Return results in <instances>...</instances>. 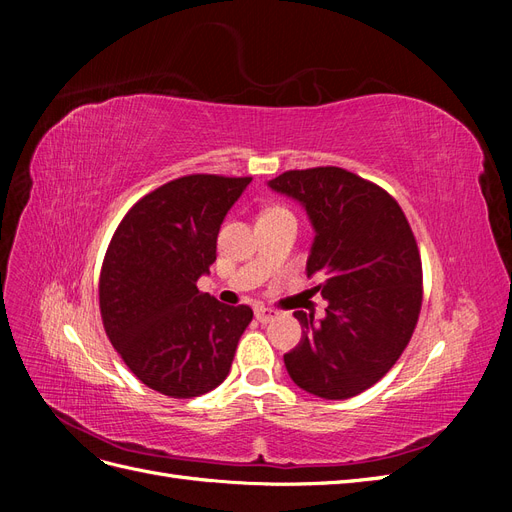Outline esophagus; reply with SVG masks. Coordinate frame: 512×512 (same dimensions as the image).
Segmentation results:
<instances>
[{"label": "esophagus", "instance_id": "obj_1", "mask_svg": "<svg viewBox=\"0 0 512 512\" xmlns=\"http://www.w3.org/2000/svg\"><path fill=\"white\" fill-rule=\"evenodd\" d=\"M275 316H277L275 309H269V307H258V309H256V320H258V322H269V320H273Z\"/></svg>", "mask_w": 512, "mask_h": 512}]
</instances>
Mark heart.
I'll return each instance as SVG.
<instances>
[{
  "instance_id": "heart-1",
  "label": "heart",
  "mask_w": 512,
  "mask_h": 512,
  "mask_svg": "<svg viewBox=\"0 0 512 512\" xmlns=\"http://www.w3.org/2000/svg\"><path fill=\"white\" fill-rule=\"evenodd\" d=\"M277 209H280V207H277Z\"/></svg>"
}]
</instances>
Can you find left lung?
<instances>
[{"mask_svg":"<svg viewBox=\"0 0 512 512\" xmlns=\"http://www.w3.org/2000/svg\"><path fill=\"white\" fill-rule=\"evenodd\" d=\"M297 198L316 228L307 277L327 316L294 312L303 335L284 354L294 384L322 399L374 386L406 350L423 305V265L397 200L339 166L286 170L269 181Z\"/></svg>","mask_w":512,"mask_h":512,"instance_id":"obj_1","label":"left lung"}]
</instances>
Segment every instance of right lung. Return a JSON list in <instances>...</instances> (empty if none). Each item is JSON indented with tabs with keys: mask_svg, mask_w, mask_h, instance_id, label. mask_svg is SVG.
<instances>
[{
	"mask_svg": "<svg viewBox=\"0 0 512 512\" xmlns=\"http://www.w3.org/2000/svg\"><path fill=\"white\" fill-rule=\"evenodd\" d=\"M252 177L185 175L123 215L100 271L104 331L149 389L192 399L220 386L254 312L200 292L224 215Z\"/></svg>",
	"mask_w": 512,
	"mask_h": 512,
	"instance_id": "obj_1",
	"label": "right lung"
}]
</instances>
